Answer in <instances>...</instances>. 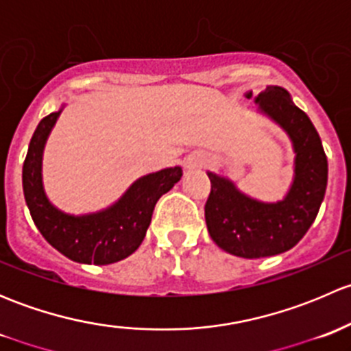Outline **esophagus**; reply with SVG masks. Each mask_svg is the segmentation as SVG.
I'll list each match as a JSON object with an SVG mask.
<instances>
[{
	"mask_svg": "<svg viewBox=\"0 0 351 351\" xmlns=\"http://www.w3.org/2000/svg\"><path fill=\"white\" fill-rule=\"evenodd\" d=\"M197 165H198V166H202V165H204V162L200 161V162H197ZM190 166H192V165H189V168H190Z\"/></svg>",
	"mask_w": 351,
	"mask_h": 351,
	"instance_id": "obj_1",
	"label": "esophagus"
}]
</instances>
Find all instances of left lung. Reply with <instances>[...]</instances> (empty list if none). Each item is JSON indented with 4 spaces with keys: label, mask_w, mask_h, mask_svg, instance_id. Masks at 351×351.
Masks as SVG:
<instances>
[{
    "label": "left lung",
    "mask_w": 351,
    "mask_h": 351,
    "mask_svg": "<svg viewBox=\"0 0 351 351\" xmlns=\"http://www.w3.org/2000/svg\"><path fill=\"white\" fill-rule=\"evenodd\" d=\"M253 97L251 91L244 95ZM260 113L285 130L292 141L293 182L284 200L260 202L239 192L229 178L208 171L210 195L205 222L221 250L239 258H265L289 251L313 226L328 185V159L309 117L295 107L289 91L267 86L254 97Z\"/></svg>",
    "instance_id": "obj_1"
}]
</instances>
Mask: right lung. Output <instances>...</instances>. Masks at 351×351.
Here are the masks:
<instances>
[{
    "label": "right lung",
    "instance_id": "right-lung-1",
    "mask_svg": "<svg viewBox=\"0 0 351 351\" xmlns=\"http://www.w3.org/2000/svg\"><path fill=\"white\" fill-rule=\"evenodd\" d=\"M62 108L44 117L28 144L23 162V193L35 226L52 247L69 260L110 265L132 254L151 224L156 202L180 182V166L141 176L119 200L100 212L71 215L51 204L42 185V154Z\"/></svg>",
    "mask_w": 351,
    "mask_h": 351
}]
</instances>
